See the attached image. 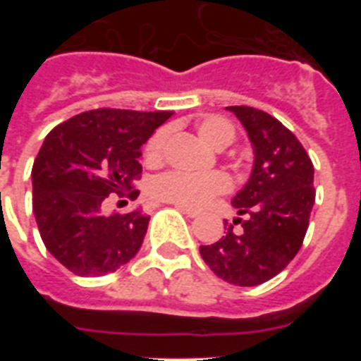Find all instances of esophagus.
<instances>
[{
    "label": "esophagus",
    "mask_w": 361,
    "mask_h": 361,
    "mask_svg": "<svg viewBox=\"0 0 361 361\" xmlns=\"http://www.w3.org/2000/svg\"><path fill=\"white\" fill-rule=\"evenodd\" d=\"M175 208H177L178 212H183L184 215L191 216V219H195V216H199V215H200V212H199V209H193V208H184V206H175Z\"/></svg>",
    "instance_id": "esophagus-1"
}]
</instances>
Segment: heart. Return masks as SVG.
Here are the masks:
<instances>
[{
    "label": "heart",
    "mask_w": 361,
    "mask_h": 361,
    "mask_svg": "<svg viewBox=\"0 0 361 361\" xmlns=\"http://www.w3.org/2000/svg\"><path fill=\"white\" fill-rule=\"evenodd\" d=\"M197 133L204 142L212 148L224 149L235 141V130L226 119L219 116H206L197 123ZM168 132L159 130L149 137L145 148V159L148 164H161L164 157ZM229 183L226 175L219 171L209 173H183V171H168L155 177L149 184V195L159 202L177 204L184 208H200L213 197L228 191Z\"/></svg>",
    "instance_id": "1"
}]
</instances>
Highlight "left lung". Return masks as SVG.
<instances>
[{"mask_svg": "<svg viewBox=\"0 0 361 361\" xmlns=\"http://www.w3.org/2000/svg\"><path fill=\"white\" fill-rule=\"evenodd\" d=\"M228 110L253 145V171L233 197L238 216L226 237L200 245V257L219 279L251 288L279 275L302 247L317 195L314 168L302 142L279 119L251 106ZM237 224L241 228L235 230Z\"/></svg>", "mask_w": 361, "mask_h": 361, "instance_id": "left-lung-1", "label": "left lung"}]
</instances>
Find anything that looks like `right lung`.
<instances>
[{"label":"right lung","instance_id":"add662e5","mask_svg":"<svg viewBox=\"0 0 361 361\" xmlns=\"http://www.w3.org/2000/svg\"><path fill=\"white\" fill-rule=\"evenodd\" d=\"M173 111L97 108L57 124L32 166V209L44 247L73 275L101 276L141 250L149 216L103 212L110 195L137 199L141 146Z\"/></svg>","mask_w":361,"mask_h":361}]
</instances>
